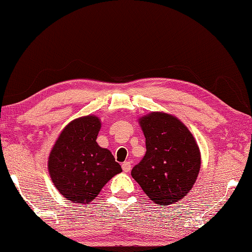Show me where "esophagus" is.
I'll list each match as a JSON object with an SVG mask.
<instances>
[{
  "label": "esophagus",
  "instance_id": "obj_1",
  "mask_svg": "<svg viewBox=\"0 0 252 252\" xmlns=\"http://www.w3.org/2000/svg\"><path fill=\"white\" fill-rule=\"evenodd\" d=\"M122 170L125 172H129L131 170V162L130 161H125L122 164Z\"/></svg>",
  "mask_w": 252,
  "mask_h": 252
}]
</instances>
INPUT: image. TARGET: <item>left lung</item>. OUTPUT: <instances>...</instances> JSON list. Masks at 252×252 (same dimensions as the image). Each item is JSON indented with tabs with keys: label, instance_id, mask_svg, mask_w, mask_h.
<instances>
[{
	"label": "left lung",
	"instance_id": "left-lung-1",
	"mask_svg": "<svg viewBox=\"0 0 252 252\" xmlns=\"http://www.w3.org/2000/svg\"><path fill=\"white\" fill-rule=\"evenodd\" d=\"M139 123L146 153L131 175L156 204H174L189 193L198 178L199 145L188 127L170 113L152 111Z\"/></svg>",
	"mask_w": 252,
	"mask_h": 252
}]
</instances>
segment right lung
I'll return each mask as SVG.
<instances>
[{"instance_id":"1","label":"right lung","mask_w":252,"mask_h":252,"mask_svg":"<svg viewBox=\"0 0 252 252\" xmlns=\"http://www.w3.org/2000/svg\"><path fill=\"white\" fill-rule=\"evenodd\" d=\"M100 127L95 115L74 119L61 131L49 154L48 171L53 185L73 203L90 204L122 171L111 152L96 142Z\"/></svg>"}]
</instances>
